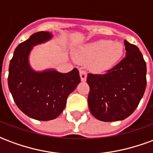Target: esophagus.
Returning a JSON list of instances; mask_svg holds the SVG:
<instances>
[{
	"mask_svg": "<svg viewBox=\"0 0 153 153\" xmlns=\"http://www.w3.org/2000/svg\"><path fill=\"white\" fill-rule=\"evenodd\" d=\"M79 74H80V78H81V80L82 81H85L87 79V72L85 70H81L79 71Z\"/></svg>",
	"mask_w": 153,
	"mask_h": 153,
	"instance_id": "esophagus-1",
	"label": "esophagus"
}]
</instances>
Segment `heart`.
<instances>
[{
  "instance_id": "heart-1",
  "label": "heart",
  "mask_w": 153,
  "mask_h": 153,
  "mask_svg": "<svg viewBox=\"0 0 153 153\" xmlns=\"http://www.w3.org/2000/svg\"><path fill=\"white\" fill-rule=\"evenodd\" d=\"M124 52L120 42L109 40H99L84 46L79 53V59L83 61L93 60L94 70L103 71L111 69L118 62Z\"/></svg>"
}]
</instances>
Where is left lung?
Returning a JSON list of instances; mask_svg holds the SVG:
<instances>
[{"instance_id": "obj_1", "label": "left lung", "mask_w": 153, "mask_h": 153, "mask_svg": "<svg viewBox=\"0 0 153 153\" xmlns=\"http://www.w3.org/2000/svg\"><path fill=\"white\" fill-rule=\"evenodd\" d=\"M126 56L106 74H88L91 114L105 122L123 120L134 112L144 94L147 66L140 51L125 40Z\"/></svg>"}]
</instances>
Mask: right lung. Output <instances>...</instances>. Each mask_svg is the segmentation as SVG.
Wrapping results in <instances>:
<instances>
[{
    "label": "right lung",
    "instance_id": "obj_1",
    "mask_svg": "<svg viewBox=\"0 0 153 153\" xmlns=\"http://www.w3.org/2000/svg\"><path fill=\"white\" fill-rule=\"evenodd\" d=\"M51 37L43 31L31 35L15 48L9 66L8 86L15 104L26 115L43 121L54 120L62 113L67 97L80 83L76 68L67 74L32 70L28 63L32 48Z\"/></svg>",
    "mask_w": 153,
    "mask_h": 153
}]
</instances>
